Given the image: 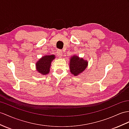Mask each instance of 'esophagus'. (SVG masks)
Returning a JSON list of instances; mask_svg holds the SVG:
<instances>
[{
    "instance_id": "obj_1",
    "label": "esophagus",
    "mask_w": 129,
    "mask_h": 129,
    "mask_svg": "<svg viewBox=\"0 0 129 129\" xmlns=\"http://www.w3.org/2000/svg\"><path fill=\"white\" fill-rule=\"evenodd\" d=\"M57 56H58L59 57H61V56H62V51H61V50H57Z\"/></svg>"
}]
</instances>
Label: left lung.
<instances>
[{
    "label": "left lung",
    "instance_id": "left-lung-1",
    "mask_svg": "<svg viewBox=\"0 0 129 129\" xmlns=\"http://www.w3.org/2000/svg\"><path fill=\"white\" fill-rule=\"evenodd\" d=\"M87 62L77 56L72 57L70 60V71L74 75H77L85 70Z\"/></svg>",
    "mask_w": 129,
    "mask_h": 129
}]
</instances>
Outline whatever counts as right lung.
Instances as JSON below:
<instances>
[{
    "label": "right lung",
    "instance_id": "right-lung-1",
    "mask_svg": "<svg viewBox=\"0 0 129 129\" xmlns=\"http://www.w3.org/2000/svg\"><path fill=\"white\" fill-rule=\"evenodd\" d=\"M55 58V55L44 56L37 62L36 67L37 71L43 75L48 74L50 71L51 61Z\"/></svg>",
    "mask_w": 129,
    "mask_h": 129
}]
</instances>
